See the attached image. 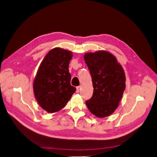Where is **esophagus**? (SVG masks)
<instances>
[{
	"label": "esophagus",
	"instance_id": "obj_1",
	"mask_svg": "<svg viewBox=\"0 0 157 157\" xmlns=\"http://www.w3.org/2000/svg\"><path fill=\"white\" fill-rule=\"evenodd\" d=\"M76 92H77V93H79V91H80V90H81V86H78L77 87H76Z\"/></svg>",
	"mask_w": 157,
	"mask_h": 157
}]
</instances>
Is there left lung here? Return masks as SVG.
Wrapping results in <instances>:
<instances>
[{
  "mask_svg": "<svg viewBox=\"0 0 157 157\" xmlns=\"http://www.w3.org/2000/svg\"><path fill=\"white\" fill-rule=\"evenodd\" d=\"M94 87L93 95L86 101L91 113L102 118L117 109L125 89V75L122 66L109 52L99 50L84 55Z\"/></svg>",
  "mask_w": 157,
  "mask_h": 157,
  "instance_id": "obj_1",
  "label": "left lung"
}]
</instances>
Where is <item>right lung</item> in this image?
Here are the masks:
<instances>
[{
  "label": "right lung",
  "mask_w": 157,
  "mask_h": 157,
  "mask_svg": "<svg viewBox=\"0 0 157 157\" xmlns=\"http://www.w3.org/2000/svg\"><path fill=\"white\" fill-rule=\"evenodd\" d=\"M72 56L70 51L55 48L38 68L33 83L34 94L40 106L48 113L61 110L76 91L71 86L68 70Z\"/></svg>",
  "instance_id": "add662e5"
}]
</instances>
